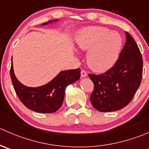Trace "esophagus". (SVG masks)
<instances>
[{"mask_svg": "<svg viewBox=\"0 0 149 149\" xmlns=\"http://www.w3.org/2000/svg\"><path fill=\"white\" fill-rule=\"evenodd\" d=\"M81 77H82V78H84V77H86V76H87V73H86V72L85 70H82L81 71Z\"/></svg>", "mask_w": 149, "mask_h": 149, "instance_id": "34e87169", "label": "esophagus"}]
</instances>
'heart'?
<instances>
[{"label":"heart","instance_id":"heart-1","mask_svg":"<svg viewBox=\"0 0 149 149\" xmlns=\"http://www.w3.org/2000/svg\"><path fill=\"white\" fill-rule=\"evenodd\" d=\"M76 42L79 49L88 50V67L94 72L103 73L115 63L123 41L116 31L102 26H89L79 31Z\"/></svg>","mask_w":149,"mask_h":149}]
</instances>
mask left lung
Listing matches in <instances>:
<instances>
[{
    "mask_svg": "<svg viewBox=\"0 0 149 149\" xmlns=\"http://www.w3.org/2000/svg\"><path fill=\"white\" fill-rule=\"evenodd\" d=\"M125 35V44L115 65L102 74H88L94 85L90 101L100 112H113L125 107L141 84L142 55L134 39L127 31Z\"/></svg>",
    "mask_w": 149,
    "mask_h": 149,
    "instance_id": "1",
    "label": "left lung"
}]
</instances>
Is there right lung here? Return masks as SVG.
Wrapping results in <instances>:
<instances>
[{"instance_id": "add662e5", "label": "right lung", "mask_w": 149, "mask_h": 149, "mask_svg": "<svg viewBox=\"0 0 149 149\" xmlns=\"http://www.w3.org/2000/svg\"><path fill=\"white\" fill-rule=\"evenodd\" d=\"M56 21L58 20L49 21L42 25H47ZM10 75L18 97L28 109L40 113H52L62 106L66 87L80 79L81 70L78 68L61 71L45 85L35 88L28 87L16 79L11 59Z\"/></svg>"}]
</instances>
